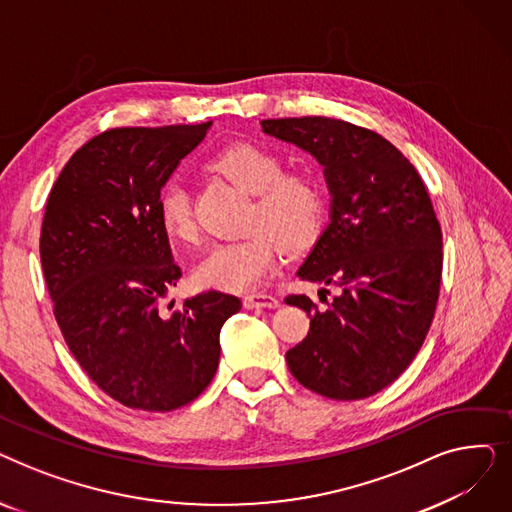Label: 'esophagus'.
<instances>
[{"mask_svg": "<svg viewBox=\"0 0 512 512\" xmlns=\"http://www.w3.org/2000/svg\"><path fill=\"white\" fill-rule=\"evenodd\" d=\"M242 305H245L247 309H276V307H280V301L276 297H272V294L257 292V294H247V297L242 299Z\"/></svg>", "mask_w": 512, "mask_h": 512, "instance_id": "34e87169", "label": "esophagus"}]
</instances>
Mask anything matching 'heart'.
<instances>
[{"label": "heart", "instance_id": "b5f03b06", "mask_svg": "<svg viewBox=\"0 0 512 512\" xmlns=\"http://www.w3.org/2000/svg\"><path fill=\"white\" fill-rule=\"evenodd\" d=\"M209 168L255 195L253 234L213 245L195 267L201 288L245 292L255 288L288 251L309 247L324 228L326 195L305 170L284 172L282 157L257 143H230L213 153ZM157 215L166 234L184 245L199 238L193 197L182 180H170L157 195Z\"/></svg>", "mask_w": 512, "mask_h": 512}]
</instances>
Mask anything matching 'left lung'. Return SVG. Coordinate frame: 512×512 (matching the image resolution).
I'll use <instances>...</instances> for the list:
<instances>
[{"mask_svg": "<svg viewBox=\"0 0 512 512\" xmlns=\"http://www.w3.org/2000/svg\"><path fill=\"white\" fill-rule=\"evenodd\" d=\"M261 126L309 151L332 193L330 226L297 276L340 292L321 311L305 294L284 299L311 317L307 338L286 353L288 369L326 398H367L411 365L432 326L442 280L432 199L411 161L378 132L324 116Z\"/></svg>", "mask_w": 512, "mask_h": 512, "instance_id": "left-lung-1", "label": "left lung"}]
</instances>
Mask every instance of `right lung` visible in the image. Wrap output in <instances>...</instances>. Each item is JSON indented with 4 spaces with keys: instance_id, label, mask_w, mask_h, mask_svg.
Segmentation results:
<instances>
[{
    "instance_id": "add662e5",
    "label": "right lung",
    "mask_w": 512,
    "mask_h": 512,
    "mask_svg": "<svg viewBox=\"0 0 512 512\" xmlns=\"http://www.w3.org/2000/svg\"><path fill=\"white\" fill-rule=\"evenodd\" d=\"M209 126L105 130L68 159L45 205L39 253L53 315L78 365L128 409L195 400L218 369L224 321L242 307L207 290L164 309L182 272L157 195Z\"/></svg>"
}]
</instances>
